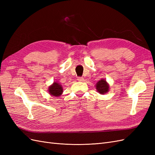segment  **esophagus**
Instances as JSON below:
<instances>
[{
  "mask_svg": "<svg viewBox=\"0 0 155 155\" xmlns=\"http://www.w3.org/2000/svg\"><path fill=\"white\" fill-rule=\"evenodd\" d=\"M78 80L79 81H83L84 80V78H82V77H78Z\"/></svg>",
  "mask_w": 155,
  "mask_h": 155,
  "instance_id": "esophagus-1",
  "label": "esophagus"
}]
</instances>
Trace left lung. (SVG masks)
I'll list each match as a JSON object with an SVG mask.
<instances>
[{"label":"left lung","instance_id":"1","mask_svg":"<svg viewBox=\"0 0 155 155\" xmlns=\"http://www.w3.org/2000/svg\"><path fill=\"white\" fill-rule=\"evenodd\" d=\"M96 88L97 91L100 94H106L107 92H109V85L106 81V80H105L104 79H102L96 83Z\"/></svg>","mask_w":155,"mask_h":155}]
</instances>
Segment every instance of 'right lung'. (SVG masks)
Segmentation results:
<instances>
[{
  "label": "right lung",
  "mask_w": 155,
  "mask_h": 155,
  "mask_svg": "<svg viewBox=\"0 0 155 155\" xmlns=\"http://www.w3.org/2000/svg\"><path fill=\"white\" fill-rule=\"evenodd\" d=\"M48 92L50 95L52 96L58 97L62 94L63 92V87L57 82H54L52 85L48 88Z\"/></svg>",
  "instance_id": "right-lung-1"
}]
</instances>
